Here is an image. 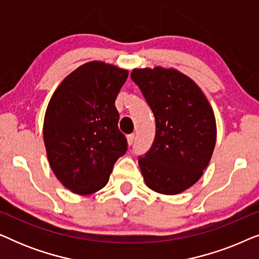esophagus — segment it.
<instances>
[{
  "mask_svg": "<svg viewBox=\"0 0 259 259\" xmlns=\"http://www.w3.org/2000/svg\"><path fill=\"white\" fill-rule=\"evenodd\" d=\"M134 140H136V134H128L127 136V143H128V145H133Z\"/></svg>",
  "mask_w": 259,
  "mask_h": 259,
  "instance_id": "obj_1",
  "label": "esophagus"
}]
</instances>
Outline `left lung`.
<instances>
[{
	"mask_svg": "<svg viewBox=\"0 0 259 259\" xmlns=\"http://www.w3.org/2000/svg\"><path fill=\"white\" fill-rule=\"evenodd\" d=\"M131 77L155 119L153 144L139 157L145 183L158 193H182L211 160L217 137L213 109L197 83L177 69H133Z\"/></svg>",
	"mask_w": 259,
	"mask_h": 259,
	"instance_id": "1",
	"label": "left lung"
}]
</instances>
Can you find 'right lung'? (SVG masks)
<instances>
[{
  "label": "right lung",
  "instance_id": "1",
  "mask_svg": "<svg viewBox=\"0 0 259 259\" xmlns=\"http://www.w3.org/2000/svg\"><path fill=\"white\" fill-rule=\"evenodd\" d=\"M128 70L101 61L80 66L65 77L49 101L44 140L49 165L76 194H92L108 183L115 161L126 153L115 99Z\"/></svg>",
  "mask_w": 259,
  "mask_h": 259
}]
</instances>
